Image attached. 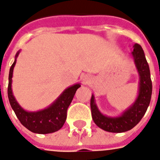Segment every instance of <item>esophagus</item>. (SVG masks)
Segmentation results:
<instances>
[{
  "instance_id": "34e87169",
  "label": "esophagus",
  "mask_w": 160,
  "mask_h": 160,
  "mask_svg": "<svg viewBox=\"0 0 160 160\" xmlns=\"http://www.w3.org/2000/svg\"><path fill=\"white\" fill-rule=\"evenodd\" d=\"M88 80L89 78L88 76H84L83 78H82V82H83V83H87V82H88Z\"/></svg>"
}]
</instances>
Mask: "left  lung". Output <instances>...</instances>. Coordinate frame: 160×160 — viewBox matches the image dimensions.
Masks as SVG:
<instances>
[{
    "mask_svg": "<svg viewBox=\"0 0 160 160\" xmlns=\"http://www.w3.org/2000/svg\"><path fill=\"white\" fill-rule=\"evenodd\" d=\"M134 62L138 69L140 82L139 93L135 102L119 118H108L102 115L98 111L94 102V97L91 98L92 117L97 126L103 130L111 133H122L132 129L138 124L145 114L151 100L152 95V81L150 78L149 67L145 58V55L141 46L134 44L133 51Z\"/></svg>",
    "mask_w": 160,
    "mask_h": 160,
    "instance_id": "8db88e82",
    "label": "left lung"
}]
</instances>
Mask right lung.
<instances>
[{
	"instance_id": "1",
	"label": "right lung",
	"mask_w": 160,
	"mask_h": 160,
	"mask_svg": "<svg viewBox=\"0 0 160 160\" xmlns=\"http://www.w3.org/2000/svg\"><path fill=\"white\" fill-rule=\"evenodd\" d=\"M19 52L17 53L16 58ZM15 64L16 60L10 68L7 93L10 104L12 106V109L14 110L17 118L24 127L33 133L45 134L59 130L66 121L68 108L76 93V91L81 87V85L76 84L67 88L60 97L56 100V102H53L47 109L36 112H27L20 107L12 94V78Z\"/></svg>"
}]
</instances>
